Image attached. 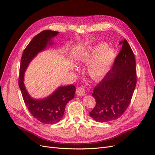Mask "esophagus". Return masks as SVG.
<instances>
[{
	"mask_svg": "<svg viewBox=\"0 0 155 155\" xmlns=\"http://www.w3.org/2000/svg\"><path fill=\"white\" fill-rule=\"evenodd\" d=\"M85 94V89L83 87H79L76 89V95L78 96H83Z\"/></svg>",
	"mask_w": 155,
	"mask_h": 155,
	"instance_id": "1",
	"label": "esophagus"
}]
</instances>
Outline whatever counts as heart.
<instances>
[{
	"mask_svg": "<svg viewBox=\"0 0 155 155\" xmlns=\"http://www.w3.org/2000/svg\"><path fill=\"white\" fill-rule=\"evenodd\" d=\"M116 57V51L107 48V45L101 43L96 46L91 51V58L97 59L88 68V73L93 78H100L110 69Z\"/></svg>",
	"mask_w": 155,
	"mask_h": 155,
	"instance_id": "b5f03b06",
	"label": "heart"
}]
</instances>
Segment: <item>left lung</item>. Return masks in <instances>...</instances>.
I'll return each instance as SVG.
<instances>
[{
	"label": "left lung",
	"instance_id": "1",
	"mask_svg": "<svg viewBox=\"0 0 155 155\" xmlns=\"http://www.w3.org/2000/svg\"><path fill=\"white\" fill-rule=\"evenodd\" d=\"M116 57L112 70L93 90L96 105L90 112L91 117L100 122L119 118L127 109L137 85V69L134 54L126 39Z\"/></svg>",
	"mask_w": 155,
	"mask_h": 155
}]
</instances>
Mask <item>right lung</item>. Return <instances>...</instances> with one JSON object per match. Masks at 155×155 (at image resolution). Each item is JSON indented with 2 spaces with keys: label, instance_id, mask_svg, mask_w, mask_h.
I'll return each mask as SVG.
<instances>
[{
  "label": "right lung",
  "instance_id": "obj_1",
  "mask_svg": "<svg viewBox=\"0 0 155 155\" xmlns=\"http://www.w3.org/2000/svg\"><path fill=\"white\" fill-rule=\"evenodd\" d=\"M58 33L44 30L36 35L25 49L21 59L18 86L23 100L31 114L45 124H54L61 120L64 114L65 106L74 97L76 87L73 85L60 87L47 98L35 100L28 95L23 80L25 70L31 59L39 51L44 50L47 44H51V39L57 35Z\"/></svg>",
  "mask_w": 155,
  "mask_h": 155
}]
</instances>
